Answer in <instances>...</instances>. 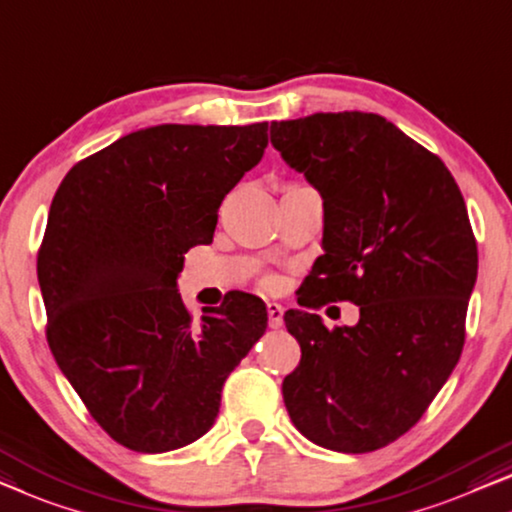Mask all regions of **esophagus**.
<instances>
[{"label": "esophagus", "instance_id": "obj_1", "mask_svg": "<svg viewBox=\"0 0 512 512\" xmlns=\"http://www.w3.org/2000/svg\"><path fill=\"white\" fill-rule=\"evenodd\" d=\"M268 318H270V328H281L284 325V307L277 305V302H268Z\"/></svg>", "mask_w": 512, "mask_h": 512}]
</instances>
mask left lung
<instances>
[{"label": "left lung", "instance_id": "obj_1", "mask_svg": "<svg viewBox=\"0 0 512 512\" xmlns=\"http://www.w3.org/2000/svg\"><path fill=\"white\" fill-rule=\"evenodd\" d=\"M270 143L323 198L309 295L360 307L358 323L335 330L286 311L302 358L284 404L316 446L372 453L416 425L462 353L478 277L462 191L436 154L374 113L272 122Z\"/></svg>", "mask_w": 512, "mask_h": 512}]
</instances>
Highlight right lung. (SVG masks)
I'll return each instance as SVG.
<instances>
[{"mask_svg":"<svg viewBox=\"0 0 512 512\" xmlns=\"http://www.w3.org/2000/svg\"><path fill=\"white\" fill-rule=\"evenodd\" d=\"M268 122L157 124L73 166L39 251L48 344L92 418L136 453L189 446L268 328L249 293L194 321L177 293L184 254L212 242L224 196L263 159Z\"/></svg>","mask_w":512,"mask_h":512,"instance_id":"right-lung-1","label":"right lung"}]
</instances>
